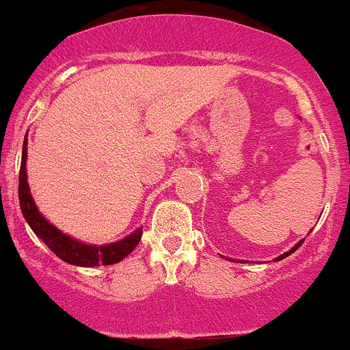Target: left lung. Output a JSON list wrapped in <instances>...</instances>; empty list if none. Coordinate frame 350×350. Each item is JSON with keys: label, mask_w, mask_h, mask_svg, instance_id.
Here are the masks:
<instances>
[{"label": "left lung", "mask_w": 350, "mask_h": 350, "mask_svg": "<svg viewBox=\"0 0 350 350\" xmlns=\"http://www.w3.org/2000/svg\"><path fill=\"white\" fill-rule=\"evenodd\" d=\"M303 241H305V239H301V241H300V243H297V244H295V246H293V247H292V250H290V251H287V252H284V254H282V256H279V258H275V260L285 259V258H287V256H290V254H292V252H295V251L298 250V247H300V246H301V244H303ZM230 260H233V259H230Z\"/></svg>", "instance_id": "left-lung-1"}]
</instances>
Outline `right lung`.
Returning a JSON list of instances; mask_svg holds the SVG:
<instances>
[{
	"instance_id": "add662e5",
	"label": "right lung",
	"mask_w": 350,
	"mask_h": 350,
	"mask_svg": "<svg viewBox=\"0 0 350 350\" xmlns=\"http://www.w3.org/2000/svg\"><path fill=\"white\" fill-rule=\"evenodd\" d=\"M26 159H27V135L24 138L23 145V159H21L19 170V204L23 215L26 218L33 233L39 237L42 241L49 246V250L55 252L65 262L73 264V266L81 267H94V266H111V264L120 262L125 256L135 250L138 241L142 238V228L135 230L127 238L120 239L117 243L103 244H86L78 241V239L62 233L60 230L55 228L52 223L47 221L44 215L37 208L33 202L31 191L27 184V172H26Z\"/></svg>"
}]
</instances>
